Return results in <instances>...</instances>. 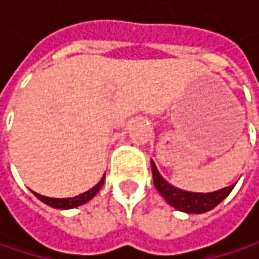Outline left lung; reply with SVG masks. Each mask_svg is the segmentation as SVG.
<instances>
[{"label": "left lung", "mask_w": 259, "mask_h": 259, "mask_svg": "<svg viewBox=\"0 0 259 259\" xmlns=\"http://www.w3.org/2000/svg\"><path fill=\"white\" fill-rule=\"evenodd\" d=\"M151 171H153V183L154 187L159 190V193L165 198V201L180 210L189 214H201L205 211L213 210L218 204H221L234 189V186L224 187L221 190H214V192H208V193H198V192H187V190H181L179 187L172 186L171 183L165 180L160 172L156 168V163L151 160Z\"/></svg>", "instance_id": "left-lung-1"}]
</instances>
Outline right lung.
I'll return each mask as SVG.
<instances>
[{
    "instance_id": "obj_1",
    "label": "right lung",
    "mask_w": 259,
    "mask_h": 259,
    "mask_svg": "<svg viewBox=\"0 0 259 259\" xmlns=\"http://www.w3.org/2000/svg\"><path fill=\"white\" fill-rule=\"evenodd\" d=\"M103 181H105V176L102 177V180L99 181L94 187H91L90 190L80 193L78 196H73V198H49V196H43V195H38L34 192V195L41 201L45 202L46 205L49 207H54V208H58V210H69V208H75L79 207L85 202H88L91 198H94L97 195V192L100 190V187L103 186Z\"/></svg>"
}]
</instances>
